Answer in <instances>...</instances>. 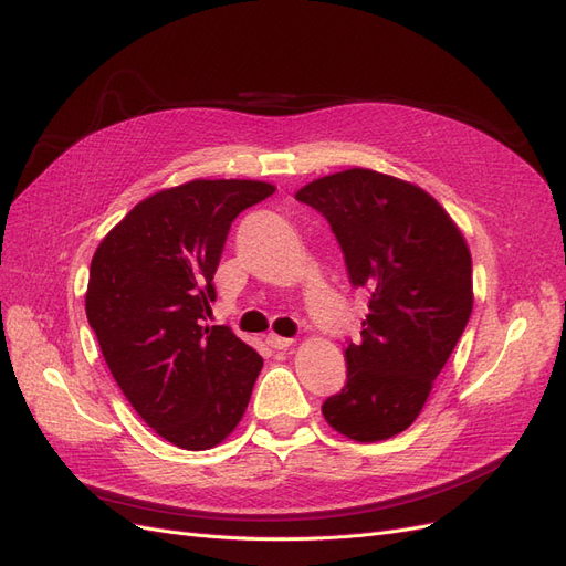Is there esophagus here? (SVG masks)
I'll list each match as a JSON object with an SVG mask.
<instances>
[{"label": "esophagus", "instance_id": "esophagus-1", "mask_svg": "<svg viewBox=\"0 0 566 566\" xmlns=\"http://www.w3.org/2000/svg\"><path fill=\"white\" fill-rule=\"evenodd\" d=\"M268 346L274 348V350H284L294 344V338H286V336H277V334H268Z\"/></svg>", "mask_w": 566, "mask_h": 566}]
</instances>
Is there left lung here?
Wrapping results in <instances>:
<instances>
[{"label":"left lung","mask_w":566,"mask_h":566,"mask_svg":"<svg viewBox=\"0 0 566 566\" xmlns=\"http://www.w3.org/2000/svg\"><path fill=\"white\" fill-rule=\"evenodd\" d=\"M327 218L353 286L369 292L346 386L322 402L327 424L373 443L406 431L472 315V255L458 224L424 189L367 168L296 191Z\"/></svg>","instance_id":"1"}]
</instances>
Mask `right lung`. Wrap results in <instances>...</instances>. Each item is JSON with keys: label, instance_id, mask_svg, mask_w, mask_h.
I'll return each instance as SVG.
<instances>
[{"label": "right lung", "instance_id": "add662e5", "mask_svg": "<svg viewBox=\"0 0 566 566\" xmlns=\"http://www.w3.org/2000/svg\"><path fill=\"white\" fill-rule=\"evenodd\" d=\"M258 180H191L139 201L96 249L85 311L113 379L177 448L208 450L244 417L263 358L203 322L232 220L268 199Z\"/></svg>", "mask_w": 566, "mask_h": 566}]
</instances>
